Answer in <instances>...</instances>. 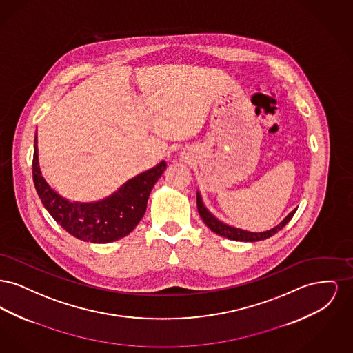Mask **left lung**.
Instances as JSON below:
<instances>
[{
	"label": "left lung",
	"instance_id": "left-lung-1",
	"mask_svg": "<svg viewBox=\"0 0 353 353\" xmlns=\"http://www.w3.org/2000/svg\"><path fill=\"white\" fill-rule=\"evenodd\" d=\"M197 209H199V213L201 216L202 221L205 222V225L216 234L221 235V236H225L228 239H233V241H241V242H256V241H263V239H268L270 236H272L274 234H276L279 230H282L285 228V225L290 222V219L294 217L295 212H296V208L285 217L281 223H278L276 226H274L272 229L266 230V232H248V230H243V229H239V228H234L232 225H228L222 221H219L216 216H213L208 208L203 205L202 202L201 194L200 192L197 190Z\"/></svg>",
	"mask_w": 353,
	"mask_h": 353
}]
</instances>
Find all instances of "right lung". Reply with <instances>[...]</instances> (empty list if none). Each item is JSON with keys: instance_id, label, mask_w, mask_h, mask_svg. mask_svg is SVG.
Masks as SVG:
<instances>
[{"instance_id": "obj_1", "label": "right lung", "mask_w": 353, "mask_h": 353, "mask_svg": "<svg viewBox=\"0 0 353 353\" xmlns=\"http://www.w3.org/2000/svg\"><path fill=\"white\" fill-rule=\"evenodd\" d=\"M34 137L33 181L35 190L50 213L68 233L91 243H110L130 234L145 214L152 188L167 168L165 161L121 185L99 201H70L57 193L42 176Z\"/></svg>"}]
</instances>
